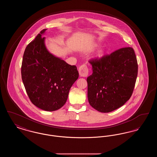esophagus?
I'll return each mask as SVG.
<instances>
[{
    "instance_id": "34e87169",
    "label": "esophagus",
    "mask_w": 157,
    "mask_h": 157,
    "mask_svg": "<svg viewBox=\"0 0 157 157\" xmlns=\"http://www.w3.org/2000/svg\"><path fill=\"white\" fill-rule=\"evenodd\" d=\"M79 73L81 77H86L89 74V69L86 65L83 64L79 67Z\"/></svg>"
}]
</instances>
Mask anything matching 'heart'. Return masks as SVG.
I'll list each match as a JSON object with an SVG mask.
<instances>
[{"instance_id": "obj_1", "label": "heart", "mask_w": 157, "mask_h": 157, "mask_svg": "<svg viewBox=\"0 0 157 157\" xmlns=\"http://www.w3.org/2000/svg\"><path fill=\"white\" fill-rule=\"evenodd\" d=\"M95 46H96L95 45H92V46H91L90 47V48H89L88 50V51H92V49H94V48H95Z\"/></svg>"}]
</instances>
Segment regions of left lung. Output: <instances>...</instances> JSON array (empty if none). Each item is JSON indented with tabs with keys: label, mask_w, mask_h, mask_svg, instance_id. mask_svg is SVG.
Instances as JSON below:
<instances>
[{
	"label": "left lung",
	"mask_w": 157,
	"mask_h": 157,
	"mask_svg": "<svg viewBox=\"0 0 157 157\" xmlns=\"http://www.w3.org/2000/svg\"><path fill=\"white\" fill-rule=\"evenodd\" d=\"M93 73L87 78L90 104L101 112L113 111L131 97L138 75V62L131 47L119 49L89 61Z\"/></svg>",
	"instance_id": "1"
}]
</instances>
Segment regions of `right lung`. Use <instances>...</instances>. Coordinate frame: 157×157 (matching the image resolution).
Masks as SVG:
<instances>
[{"mask_svg":"<svg viewBox=\"0 0 157 157\" xmlns=\"http://www.w3.org/2000/svg\"><path fill=\"white\" fill-rule=\"evenodd\" d=\"M40 32L27 45L23 56L21 75L30 101L47 111L59 109L67 102L70 88L79 77L75 65L67 64L46 49Z\"/></svg>","mask_w":157,"mask_h":157,"instance_id":"obj_1","label":"right lung"}]
</instances>
